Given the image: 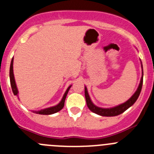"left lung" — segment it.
Returning <instances> with one entry per match:
<instances>
[{
	"instance_id": "8db88e82",
	"label": "left lung",
	"mask_w": 154,
	"mask_h": 154,
	"mask_svg": "<svg viewBox=\"0 0 154 154\" xmlns=\"http://www.w3.org/2000/svg\"><path fill=\"white\" fill-rule=\"evenodd\" d=\"M142 66V65H141ZM143 66H142V77L140 79V83L139 86H138L137 90L134 93V95L131 97L130 99L127 101H126L125 103H122V104L116 106L112 108H101L98 107V106H95L94 103H92L91 98H90L89 94L87 92V87H85V98H86V102H87V105L88 106L90 110L94 113H97L98 115L103 116V117H114V116H117V115L120 114V113H124L125 110H127L129 107H131L133 104L136 102V100H137L138 97H139L140 94L141 89H142L143 86Z\"/></svg>"
}]
</instances>
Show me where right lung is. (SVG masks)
Here are the masks:
<instances>
[{"instance_id":"right-lung-1","label":"right lung","mask_w":154,"mask_h":154,"mask_svg":"<svg viewBox=\"0 0 154 154\" xmlns=\"http://www.w3.org/2000/svg\"><path fill=\"white\" fill-rule=\"evenodd\" d=\"M13 63H14V57L12 58L11 62V67H10V81H11V85L12 91H13L14 94L16 95V96H18V91H17V88L16 83H15L14 80V71H13ZM71 87V86L68 87V88L67 89L65 94H63V97L62 98V100H60V102L58 103L57 105L54 106H51V107L46 108V109H44V110H38V111H33L34 113H39V114H43V115H50L53 114V113H57V112L60 111L62 108L64 106V102L65 99H66V97L67 95V93H68L69 90Z\"/></svg>"}]
</instances>
